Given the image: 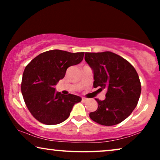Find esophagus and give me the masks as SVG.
Instances as JSON below:
<instances>
[{"instance_id": "esophagus-1", "label": "esophagus", "mask_w": 160, "mask_h": 160, "mask_svg": "<svg viewBox=\"0 0 160 160\" xmlns=\"http://www.w3.org/2000/svg\"><path fill=\"white\" fill-rule=\"evenodd\" d=\"M82 100L83 102H86L87 99V98H82Z\"/></svg>"}]
</instances>
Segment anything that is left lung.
Listing matches in <instances>:
<instances>
[{
  "instance_id": "8db88e82",
  "label": "left lung",
  "mask_w": 160,
  "mask_h": 160,
  "mask_svg": "<svg viewBox=\"0 0 160 160\" xmlns=\"http://www.w3.org/2000/svg\"><path fill=\"white\" fill-rule=\"evenodd\" d=\"M85 61L93 71L94 88L107 89L106 98L89 117L105 126L124 121L136 107L141 92L139 76L128 61L111 52H86Z\"/></svg>"
}]
</instances>
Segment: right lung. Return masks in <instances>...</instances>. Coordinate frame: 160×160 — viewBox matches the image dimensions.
<instances>
[{
    "label": "right lung",
    "instance_id": "add662e5",
    "mask_svg": "<svg viewBox=\"0 0 160 160\" xmlns=\"http://www.w3.org/2000/svg\"><path fill=\"white\" fill-rule=\"evenodd\" d=\"M84 52L71 53L62 50L43 52L25 67L21 91L28 110L38 122L58 124L66 120L79 96L62 95L54 87L64 78L68 68L80 63Z\"/></svg>",
    "mask_w": 160,
    "mask_h": 160
}]
</instances>
